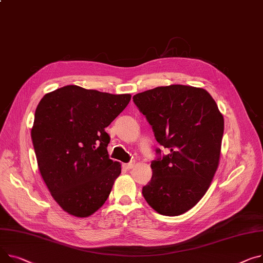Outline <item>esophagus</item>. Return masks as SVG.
<instances>
[{"mask_svg": "<svg viewBox=\"0 0 263 263\" xmlns=\"http://www.w3.org/2000/svg\"><path fill=\"white\" fill-rule=\"evenodd\" d=\"M134 165H135V164H134V163H133V162H131V163H128V164H125V165H124V167H125V168H126V169H132V168H133V167H134Z\"/></svg>", "mask_w": 263, "mask_h": 263, "instance_id": "34e87169", "label": "esophagus"}]
</instances>
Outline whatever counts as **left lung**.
<instances>
[{"label":"left lung","mask_w":263,"mask_h":263,"mask_svg":"<svg viewBox=\"0 0 263 263\" xmlns=\"http://www.w3.org/2000/svg\"><path fill=\"white\" fill-rule=\"evenodd\" d=\"M133 101L169 154L151 163V181L143 196L155 212L180 216L204 197L219 166L224 118L202 87L157 86ZM161 153V149L156 150Z\"/></svg>","instance_id":"obj_1"}]
</instances>
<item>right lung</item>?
<instances>
[{"mask_svg":"<svg viewBox=\"0 0 263 263\" xmlns=\"http://www.w3.org/2000/svg\"><path fill=\"white\" fill-rule=\"evenodd\" d=\"M114 95L78 85L47 93L34 113L31 141L41 177L67 214L86 218L109 198L121 165L109 159L106 129L128 106Z\"/></svg>","mask_w":263,"mask_h":263,"instance_id":"right-lung-1","label":"right lung"}]
</instances>
